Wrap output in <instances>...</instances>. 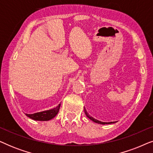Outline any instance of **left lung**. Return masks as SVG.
Segmentation results:
<instances>
[{
	"label": "left lung",
	"instance_id": "left-lung-1",
	"mask_svg": "<svg viewBox=\"0 0 153 153\" xmlns=\"http://www.w3.org/2000/svg\"><path fill=\"white\" fill-rule=\"evenodd\" d=\"M84 111H85V115H86V116L88 117V118L89 119H91V120H93V122H95V123H99V124H102V125H105V124H111V123H116V122H110V123H104V122H101V121L96 120V119L93 118V117L90 116V115H89L88 114V112L86 111V110H85V108H84Z\"/></svg>",
	"mask_w": 153,
	"mask_h": 153
}]
</instances>
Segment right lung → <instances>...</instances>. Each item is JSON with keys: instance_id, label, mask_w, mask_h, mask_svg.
I'll return each mask as SVG.
<instances>
[{"instance_id": "right-lung-1", "label": "right lung", "mask_w": 153, "mask_h": 153, "mask_svg": "<svg viewBox=\"0 0 153 153\" xmlns=\"http://www.w3.org/2000/svg\"><path fill=\"white\" fill-rule=\"evenodd\" d=\"M60 106V104L56 108H52V109L45 111L35 113L33 114H26V116H27L29 118L33 119L35 120H39V121H47L51 120V119L53 118L57 114L59 111V108Z\"/></svg>"}]
</instances>
